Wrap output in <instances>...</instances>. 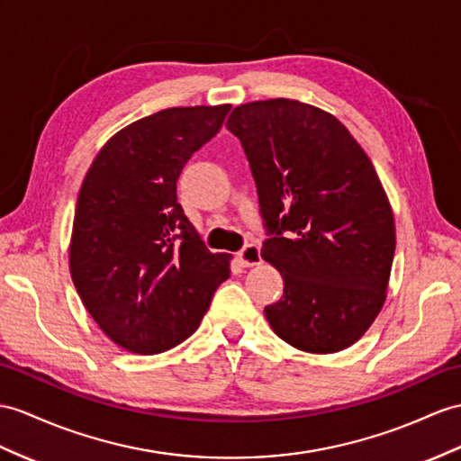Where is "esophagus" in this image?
Wrapping results in <instances>:
<instances>
[{"mask_svg":"<svg viewBox=\"0 0 461 461\" xmlns=\"http://www.w3.org/2000/svg\"><path fill=\"white\" fill-rule=\"evenodd\" d=\"M239 260H240V264L246 266V267L258 266V264L262 262L260 246H258V244H246L244 249L239 252Z\"/></svg>","mask_w":461,"mask_h":461,"instance_id":"esophagus-1","label":"esophagus"}]
</instances>
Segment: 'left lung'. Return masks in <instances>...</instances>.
Segmentation results:
<instances>
[{
  "mask_svg": "<svg viewBox=\"0 0 461 461\" xmlns=\"http://www.w3.org/2000/svg\"><path fill=\"white\" fill-rule=\"evenodd\" d=\"M267 239L262 258L284 277L264 309L297 350L332 354L372 327L387 297L395 221L372 160L342 122L297 99L232 109Z\"/></svg>",
  "mask_w": 461,
  "mask_h": 461,
  "instance_id": "8db88e82",
  "label": "left lung"
}]
</instances>
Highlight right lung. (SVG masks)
<instances>
[{
    "instance_id": "right-lung-1",
    "label": "right lung",
    "mask_w": 461,
    "mask_h": 461,
    "mask_svg": "<svg viewBox=\"0 0 461 461\" xmlns=\"http://www.w3.org/2000/svg\"><path fill=\"white\" fill-rule=\"evenodd\" d=\"M230 105L170 107L113 134L77 195L70 274L111 340L158 354L192 336L230 254H212L177 203L185 162L219 132Z\"/></svg>"
}]
</instances>
